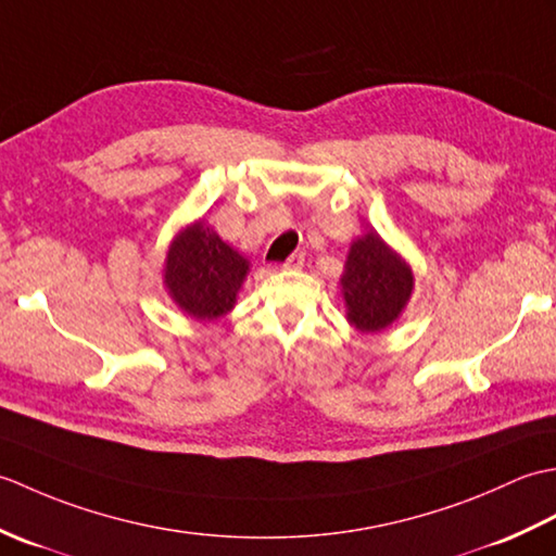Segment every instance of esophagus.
<instances>
[{
  "label": "esophagus",
  "instance_id": "1",
  "mask_svg": "<svg viewBox=\"0 0 556 556\" xmlns=\"http://www.w3.org/2000/svg\"><path fill=\"white\" fill-rule=\"evenodd\" d=\"M303 263H305V255L303 253H293L285 263V269H301Z\"/></svg>",
  "mask_w": 556,
  "mask_h": 556
}]
</instances>
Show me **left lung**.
<instances>
[{"mask_svg":"<svg viewBox=\"0 0 556 556\" xmlns=\"http://www.w3.org/2000/svg\"><path fill=\"white\" fill-rule=\"evenodd\" d=\"M413 291V271L377 231L363 233L351 243L341 293L346 301V320L358 332H382L404 313Z\"/></svg>","mask_w":556,"mask_h":556,"instance_id":"8db88e82","label":"left lung"}]
</instances>
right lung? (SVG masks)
<instances>
[{"label":"right lung","instance_id":"obj_1","mask_svg":"<svg viewBox=\"0 0 556 556\" xmlns=\"http://www.w3.org/2000/svg\"><path fill=\"white\" fill-rule=\"evenodd\" d=\"M164 287L179 308L195 320L227 315L248 275V260L198 219L174 236L164 260Z\"/></svg>","mask_w":556,"mask_h":556}]
</instances>
